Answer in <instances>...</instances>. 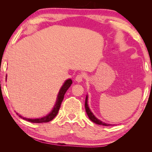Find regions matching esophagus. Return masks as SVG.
Here are the masks:
<instances>
[{"mask_svg":"<svg viewBox=\"0 0 152 152\" xmlns=\"http://www.w3.org/2000/svg\"><path fill=\"white\" fill-rule=\"evenodd\" d=\"M83 78H84V75L83 74H80L78 75H77V76L76 77V81L78 82H82L83 81Z\"/></svg>","mask_w":152,"mask_h":152,"instance_id":"esophagus-1","label":"esophagus"}]
</instances>
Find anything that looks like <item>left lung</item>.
I'll use <instances>...</instances> for the list:
<instances>
[{
    "mask_svg": "<svg viewBox=\"0 0 152 152\" xmlns=\"http://www.w3.org/2000/svg\"><path fill=\"white\" fill-rule=\"evenodd\" d=\"M85 108H86V111L87 114H88V117L89 118L90 120H91L93 122H94L95 124H97V125H102L104 126H110V125H114L113 124H106V123L102 121L101 120H100L99 119L95 117V115L93 114V113L90 110L89 105H88V95H86V102H85Z\"/></svg>",
    "mask_w": 152,
    "mask_h": 152,
    "instance_id": "8db88e82",
    "label": "left lung"
}]
</instances>
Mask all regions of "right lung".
<instances>
[{"instance_id":"1","label":"right lung","mask_w":152,"mask_h":152,"mask_svg":"<svg viewBox=\"0 0 152 152\" xmlns=\"http://www.w3.org/2000/svg\"><path fill=\"white\" fill-rule=\"evenodd\" d=\"M6 77H7V76H6ZM72 83V81L71 79H68L64 82L63 85L61 86V89H59V93H58L56 102V103H55V105L53 106V109L51 110V111L46 115H45V116H44V117L41 118L30 119V118H26L23 117L22 115H19V114H18V113H17V114L20 118L25 119V120H27V121L31 122V123L41 124V123H47V122H49V121H51L58 114V112H59V110L61 102H62L63 100L64 99V94H65V93L66 92L68 89L70 88V86H71Z\"/></svg>"}]
</instances>
